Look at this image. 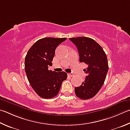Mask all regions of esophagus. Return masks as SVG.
Segmentation results:
<instances>
[{
    "label": "esophagus",
    "mask_w": 130,
    "mask_h": 130,
    "mask_svg": "<svg viewBox=\"0 0 130 130\" xmlns=\"http://www.w3.org/2000/svg\"><path fill=\"white\" fill-rule=\"evenodd\" d=\"M68 76H69V77H73V75H74V74H73V73H68Z\"/></svg>",
    "instance_id": "34e87169"
}]
</instances>
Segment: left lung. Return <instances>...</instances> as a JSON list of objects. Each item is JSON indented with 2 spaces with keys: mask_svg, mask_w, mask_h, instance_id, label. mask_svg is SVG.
Instances as JSON below:
<instances>
[{
  "mask_svg": "<svg viewBox=\"0 0 130 130\" xmlns=\"http://www.w3.org/2000/svg\"><path fill=\"white\" fill-rule=\"evenodd\" d=\"M77 46L80 62L88 68L84 71L87 74L85 81L74 89L75 95L82 100L93 98L102 88L108 70L107 58L102 47L93 39L87 37L69 38Z\"/></svg>",
  "mask_w": 130,
  "mask_h": 130,
  "instance_id": "left-lung-1",
  "label": "left lung"
}]
</instances>
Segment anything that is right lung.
<instances>
[{
  "instance_id": "1",
  "label": "right lung",
  "mask_w": 130,
  "mask_h": 130,
  "mask_svg": "<svg viewBox=\"0 0 130 130\" xmlns=\"http://www.w3.org/2000/svg\"><path fill=\"white\" fill-rule=\"evenodd\" d=\"M67 38L45 37L37 40L30 47L25 58V71L28 81L41 98L49 99L58 94L62 82L67 78L65 72L48 70L52 65L55 50Z\"/></svg>"
}]
</instances>
